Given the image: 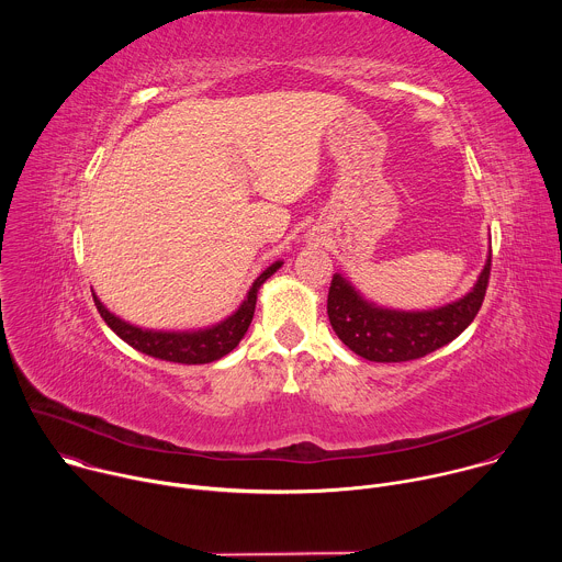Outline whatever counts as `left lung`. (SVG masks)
I'll list each match as a JSON object with an SVG mask.
<instances>
[{"label": "left lung", "mask_w": 562, "mask_h": 562, "mask_svg": "<svg viewBox=\"0 0 562 562\" xmlns=\"http://www.w3.org/2000/svg\"><path fill=\"white\" fill-rule=\"evenodd\" d=\"M492 273V254L473 289L440 308L393 311L367 302L349 280L334 276L327 297L329 323L336 336L371 362L418 360L458 338L483 306Z\"/></svg>", "instance_id": "obj_1"}]
</instances>
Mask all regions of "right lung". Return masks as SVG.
Instances as JSON below:
<instances>
[{
    "label": "right lung",
    "instance_id": "1",
    "mask_svg": "<svg viewBox=\"0 0 562 562\" xmlns=\"http://www.w3.org/2000/svg\"><path fill=\"white\" fill-rule=\"evenodd\" d=\"M282 267V262H273L269 269H265L254 286L249 289L245 302L239 304V308L222 319L220 325H213L209 329H198V331H150V329H139L128 323H124L122 317L113 315L100 297L93 293L95 306L100 315L104 317V323L133 349L157 358V360H167V362H180V364H206L213 360H220L222 356L231 353L239 340L245 338L254 313H256V300L260 286Z\"/></svg>",
    "mask_w": 562,
    "mask_h": 562
}]
</instances>
